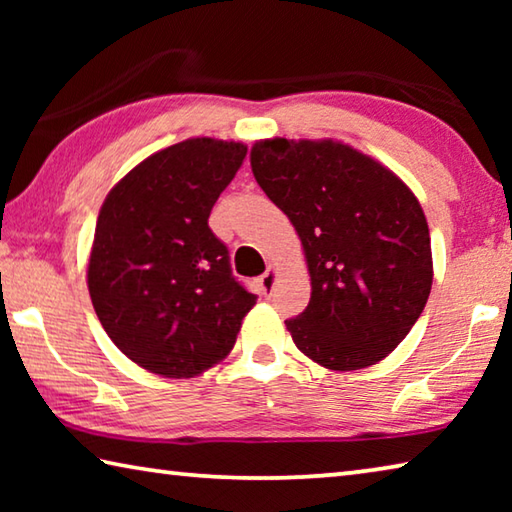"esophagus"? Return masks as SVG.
<instances>
[{
    "label": "esophagus",
    "instance_id": "esophagus-1",
    "mask_svg": "<svg viewBox=\"0 0 512 512\" xmlns=\"http://www.w3.org/2000/svg\"><path fill=\"white\" fill-rule=\"evenodd\" d=\"M275 282H277V271L273 266H268V271L264 275H259V291L264 293V296H271V291L275 289Z\"/></svg>",
    "mask_w": 512,
    "mask_h": 512
}]
</instances>
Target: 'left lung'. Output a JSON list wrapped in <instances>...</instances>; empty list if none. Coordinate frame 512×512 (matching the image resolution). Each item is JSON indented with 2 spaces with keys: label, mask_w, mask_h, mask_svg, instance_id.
Here are the masks:
<instances>
[{
  "label": "left lung",
  "mask_w": 512,
  "mask_h": 512,
  "mask_svg": "<svg viewBox=\"0 0 512 512\" xmlns=\"http://www.w3.org/2000/svg\"><path fill=\"white\" fill-rule=\"evenodd\" d=\"M250 167L307 257L309 305L284 320L296 348L329 370L388 357L420 318L433 282L418 198L384 164L334 140H259Z\"/></svg>",
  "instance_id": "1"
}]
</instances>
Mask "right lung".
<instances>
[{"instance_id": "add662e5", "label": "right lung", "mask_w": 512, "mask_h": 512, "mask_svg": "<svg viewBox=\"0 0 512 512\" xmlns=\"http://www.w3.org/2000/svg\"><path fill=\"white\" fill-rule=\"evenodd\" d=\"M246 151L212 137L178 142L128 171L101 205L92 305L112 343L155 375L187 379L228 357L255 305L207 225Z\"/></svg>"}]
</instances>
